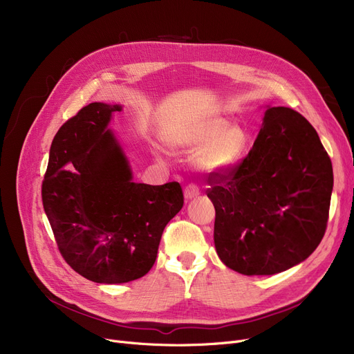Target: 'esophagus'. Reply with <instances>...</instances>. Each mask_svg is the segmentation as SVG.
<instances>
[{"label":"esophagus","instance_id":"1","mask_svg":"<svg viewBox=\"0 0 354 354\" xmlns=\"http://www.w3.org/2000/svg\"><path fill=\"white\" fill-rule=\"evenodd\" d=\"M183 195H185V198H187V199H194V198H196V196L199 195L198 185H196V183H189V185H187V187H185V189H183Z\"/></svg>","mask_w":354,"mask_h":354}]
</instances>
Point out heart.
<instances>
[{
  "mask_svg": "<svg viewBox=\"0 0 354 354\" xmlns=\"http://www.w3.org/2000/svg\"><path fill=\"white\" fill-rule=\"evenodd\" d=\"M169 145L176 149L196 151L203 147L198 156V165L209 172L227 171L232 167L245 146V135L236 126L221 116L196 119L182 124L167 138Z\"/></svg>",
  "mask_w": 354,
  "mask_h": 354,
  "instance_id": "1",
  "label": "heart"
}]
</instances>
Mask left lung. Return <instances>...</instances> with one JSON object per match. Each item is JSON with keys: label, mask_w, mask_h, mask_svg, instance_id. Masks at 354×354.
Masks as SVG:
<instances>
[{"label": "left lung", "mask_w": 354, "mask_h": 354, "mask_svg": "<svg viewBox=\"0 0 354 354\" xmlns=\"http://www.w3.org/2000/svg\"><path fill=\"white\" fill-rule=\"evenodd\" d=\"M214 243L228 268L272 275L304 261L324 236L333 166L299 111L270 107L248 155L208 175Z\"/></svg>", "instance_id": "1"}]
</instances>
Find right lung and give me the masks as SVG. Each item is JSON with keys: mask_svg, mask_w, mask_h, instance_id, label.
<instances>
[{"mask_svg": "<svg viewBox=\"0 0 354 354\" xmlns=\"http://www.w3.org/2000/svg\"><path fill=\"white\" fill-rule=\"evenodd\" d=\"M119 104L90 103L55 133L41 198L66 263L90 281L138 280L155 264L162 232L183 207L178 182L132 180L107 124Z\"/></svg>", "mask_w": 354, "mask_h": 354, "instance_id": "add662e5", "label": "right lung"}]
</instances>
